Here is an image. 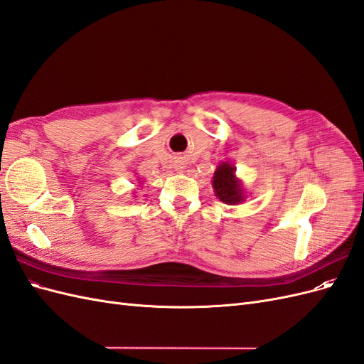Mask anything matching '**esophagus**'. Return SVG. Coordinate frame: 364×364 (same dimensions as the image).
<instances>
[{
	"instance_id": "1",
	"label": "esophagus",
	"mask_w": 364,
	"mask_h": 364,
	"mask_svg": "<svg viewBox=\"0 0 364 364\" xmlns=\"http://www.w3.org/2000/svg\"><path fill=\"white\" fill-rule=\"evenodd\" d=\"M182 168H183V167H182V165H181V167H179V170H182Z\"/></svg>"
}]
</instances>
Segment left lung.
Instances as JSON below:
<instances>
[{
  "label": "left lung",
  "mask_w": 364,
  "mask_h": 364,
  "mask_svg": "<svg viewBox=\"0 0 364 364\" xmlns=\"http://www.w3.org/2000/svg\"><path fill=\"white\" fill-rule=\"evenodd\" d=\"M213 188L220 202L226 205H240L246 199V191L235 176V167L230 162H222L213 178Z\"/></svg>",
  "instance_id": "left-lung-1"
}]
</instances>
